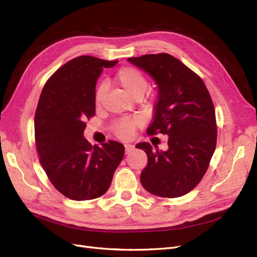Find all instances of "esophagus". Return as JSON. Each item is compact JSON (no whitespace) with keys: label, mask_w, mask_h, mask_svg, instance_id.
I'll return each mask as SVG.
<instances>
[{"label":"esophagus","mask_w":257,"mask_h":257,"mask_svg":"<svg viewBox=\"0 0 257 257\" xmlns=\"http://www.w3.org/2000/svg\"><path fill=\"white\" fill-rule=\"evenodd\" d=\"M124 148H125V153H126V154H128L130 152H132V151H133V150H134V148H135V147L133 146V145H128V144H127V145H124Z\"/></svg>","instance_id":"obj_1"}]
</instances>
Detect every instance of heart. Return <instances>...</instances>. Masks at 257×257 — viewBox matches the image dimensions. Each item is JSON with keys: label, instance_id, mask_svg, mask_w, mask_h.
I'll return each instance as SVG.
<instances>
[{"label": "heart", "instance_id": "obj_1", "mask_svg": "<svg viewBox=\"0 0 257 257\" xmlns=\"http://www.w3.org/2000/svg\"><path fill=\"white\" fill-rule=\"evenodd\" d=\"M114 81L118 85H120L124 91L132 96L133 99L141 98L144 95L148 82L144 73L139 71L138 69L133 67H123L114 75ZM106 92V85L100 84L96 88L94 94V101L96 105H101L104 95ZM137 122L135 120L123 119L118 121L113 125V132L121 139H130L136 127Z\"/></svg>", "mask_w": 257, "mask_h": 257}]
</instances>
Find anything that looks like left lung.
Listing matches in <instances>:
<instances>
[{
	"instance_id": "left-lung-1",
	"label": "left lung",
	"mask_w": 257,
	"mask_h": 257,
	"mask_svg": "<svg viewBox=\"0 0 257 257\" xmlns=\"http://www.w3.org/2000/svg\"><path fill=\"white\" fill-rule=\"evenodd\" d=\"M127 60L151 76L158 88L154 119L147 133L169 136L167 151L153 149L149 143L136 146L148 156L141 184L157 197H182L200 183L216 149V114L210 94L198 74L167 53Z\"/></svg>"
}]
</instances>
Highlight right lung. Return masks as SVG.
<instances>
[{
  "label": "right lung",
  "mask_w": 257,
  "mask_h": 257,
  "mask_svg": "<svg viewBox=\"0 0 257 257\" xmlns=\"http://www.w3.org/2000/svg\"><path fill=\"white\" fill-rule=\"evenodd\" d=\"M118 60L78 56L60 67L44 85L35 113L39 162L50 182L65 197L85 201L107 191L124 146L109 140L102 147L84 138L86 120L95 113V84L103 68Z\"/></svg>",
  "instance_id": "add662e5"
}]
</instances>
